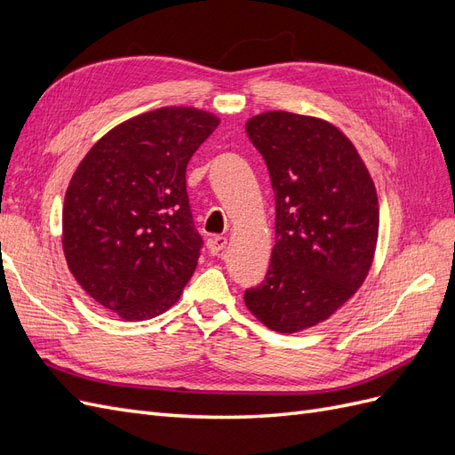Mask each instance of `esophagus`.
<instances>
[{
    "label": "esophagus",
    "instance_id": "34e87169",
    "mask_svg": "<svg viewBox=\"0 0 455 455\" xmlns=\"http://www.w3.org/2000/svg\"><path fill=\"white\" fill-rule=\"evenodd\" d=\"M226 244H228V239H226L224 235L212 237V239L209 241V251H211L212 256H220V252H222V251L226 249Z\"/></svg>",
    "mask_w": 455,
    "mask_h": 455
}]
</instances>
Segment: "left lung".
<instances>
[{
    "instance_id": "obj_1",
    "label": "left lung",
    "mask_w": 455,
    "mask_h": 455,
    "mask_svg": "<svg viewBox=\"0 0 455 455\" xmlns=\"http://www.w3.org/2000/svg\"><path fill=\"white\" fill-rule=\"evenodd\" d=\"M246 134L269 171L275 246L244 304L267 328L292 334L326 321L364 283L379 229L376 188L328 121L266 112L246 121Z\"/></svg>"
}]
</instances>
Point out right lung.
Listing matches in <instances>:
<instances>
[{
    "label": "right lung",
    "mask_w": 455,
    "mask_h": 455,
    "mask_svg": "<svg viewBox=\"0 0 455 455\" xmlns=\"http://www.w3.org/2000/svg\"><path fill=\"white\" fill-rule=\"evenodd\" d=\"M220 119L167 106L104 134L79 163L62 211V246L76 281L125 321L180 298L201 254L186 167Z\"/></svg>",
    "instance_id": "obj_1"
}]
</instances>
